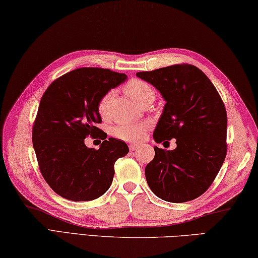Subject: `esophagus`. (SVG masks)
Segmentation results:
<instances>
[{
  "label": "esophagus",
  "instance_id": "obj_1",
  "mask_svg": "<svg viewBox=\"0 0 258 258\" xmlns=\"http://www.w3.org/2000/svg\"><path fill=\"white\" fill-rule=\"evenodd\" d=\"M139 147H138V144H130V150L131 151H135V150H137Z\"/></svg>",
  "mask_w": 258,
  "mask_h": 258
}]
</instances>
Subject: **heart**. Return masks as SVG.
<instances>
[{"instance_id":"b5f03b06","label":"heart","mask_w":258,"mask_h":258,"mask_svg":"<svg viewBox=\"0 0 258 258\" xmlns=\"http://www.w3.org/2000/svg\"><path fill=\"white\" fill-rule=\"evenodd\" d=\"M123 90L126 95L132 98L139 105H144L148 101H153L154 97H156V92H154L153 88L147 81L141 80V79H132V80L127 81L123 86ZM113 98L114 92L110 90L104 93L99 101H98L97 108L101 118H109L110 104ZM149 125L147 123L120 121L111 128V134L115 138L126 142H140L145 137Z\"/></svg>"}]
</instances>
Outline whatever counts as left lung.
<instances>
[{
    "label": "left lung",
    "instance_id": "left-lung-1",
    "mask_svg": "<svg viewBox=\"0 0 258 258\" xmlns=\"http://www.w3.org/2000/svg\"><path fill=\"white\" fill-rule=\"evenodd\" d=\"M156 87L166 105L154 130L157 143L176 139L175 150L154 147L145 167L148 185L171 203L198 199L217 177L227 154V111L219 92L199 68L190 64L138 72Z\"/></svg>",
    "mask_w": 258,
    "mask_h": 258
}]
</instances>
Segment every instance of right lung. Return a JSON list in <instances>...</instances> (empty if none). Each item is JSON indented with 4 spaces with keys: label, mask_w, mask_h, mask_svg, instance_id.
Returning <instances> with one entry per match:
<instances>
[{
    "label": "right lung",
    "mask_w": 258,
    "mask_h": 258,
    "mask_svg": "<svg viewBox=\"0 0 258 258\" xmlns=\"http://www.w3.org/2000/svg\"><path fill=\"white\" fill-rule=\"evenodd\" d=\"M127 77L109 69L81 68L59 77L46 89L32 126V143L44 179L62 198L83 202L105 194L114 178V165L128 153L125 142L97 127L98 101ZM89 135L103 140L87 148Z\"/></svg>",
    "instance_id": "add662e5"
}]
</instances>
